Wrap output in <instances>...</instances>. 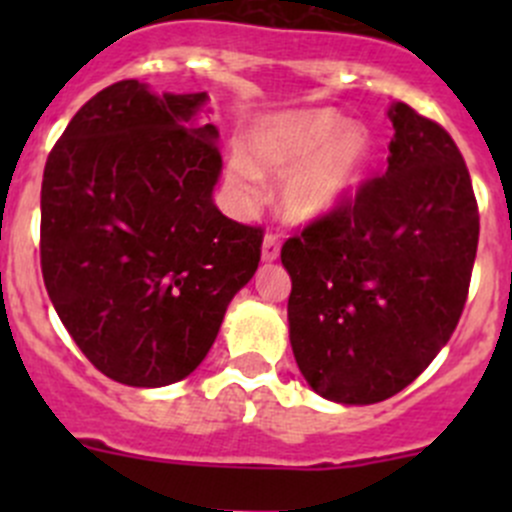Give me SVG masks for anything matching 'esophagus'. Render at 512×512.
<instances>
[{
    "instance_id": "obj_1",
    "label": "esophagus",
    "mask_w": 512,
    "mask_h": 512,
    "mask_svg": "<svg viewBox=\"0 0 512 512\" xmlns=\"http://www.w3.org/2000/svg\"><path fill=\"white\" fill-rule=\"evenodd\" d=\"M280 257V242L275 235H265L262 240V262H275Z\"/></svg>"
}]
</instances>
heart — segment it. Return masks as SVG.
Returning a JSON list of instances; mask_svg holds the SVG:
<instances>
[{"label":"heart","instance_id":"heart-1","mask_svg":"<svg viewBox=\"0 0 512 512\" xmlns=\"http://www.w3.org/2000/svg\"><path fill=\"white\" fill-rule=\"evenodd\" d=\"M371 160V136L332 108H294L262 116L232 156L227 183L252 195L260 175H284L280 208L297 225L317 223L359 188Z\"/></svg>","mask_w":512,"mask_h":512}]
</instances>
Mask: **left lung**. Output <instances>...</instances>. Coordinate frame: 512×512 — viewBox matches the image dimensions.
<instances>
[{
  "label": "left lung",
  "instance_id": "left-lung-1",
  "mask_svg": "<svg viewBox=\"0 0 512 512\" xmlns=\"http://www.w3.org/2000/svg\"><path fill=\"white\" fill-rule=\"evenodd\" d=\"M389 165L282 247L289 344L322 399H391L446 347L478 250V205L453 138L394 101Z\"/></svg>",
  "mask_w": 512,
  "mask_h": 512
}]
</instances>
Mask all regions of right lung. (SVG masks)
<instances>
[{
	"instance_id": "right-lung-1",
	"label": "right lung",
	"mask_w": 512,
	"mask_h": 512,
	"mask_svg": "<svg viewBox=\"0 0 512 512\" xmlns=\"http://www.w3.org/2000/svg\"><path fill=\"white\" fill-rule=\"evenodd\" d=\"M208 94L118 81L79 108L41 180V275L108 379L158 389L213 347L260 262L262 230L225 218Z\"/></svg>"
}]
</instances>
